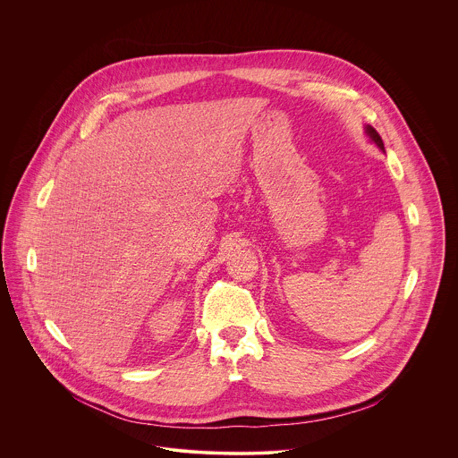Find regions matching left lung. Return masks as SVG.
<instances>
[{
    "label": "left lung",
    "instance_id": "obj_1",
    "mask_svg": "<svg viewBox=\"0 0 458 458\" xmlns=\"http://www.w3.org/2000/svg\"><path fill=\"white\" fill-rule=\"evenodd\" d=\"M367 135L377 144V148H381L383 151H385V142H383V139H381V135L377 133V131L376 129H372L370 125H367Z\"/></svg>",
    "mask_w": 458,
    "mask_h": 458
}]
</instances>
